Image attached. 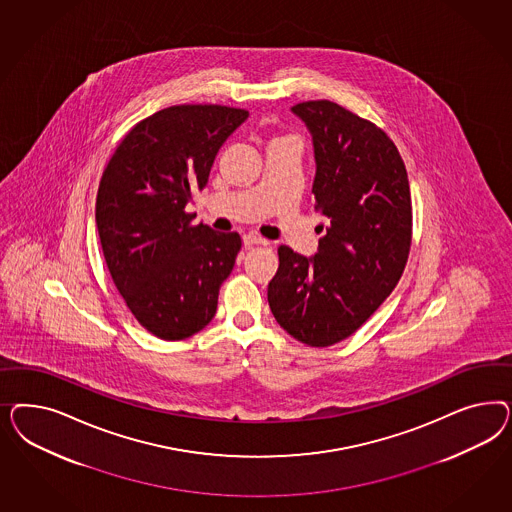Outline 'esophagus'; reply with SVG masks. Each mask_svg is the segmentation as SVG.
Listing matches in <instances>:
<instances>
[{
  "label": "esophagus",
  "mask_w": 512,
  "mask_h": 512,
  "mask_svg": "<svg viewBox=\"0 0 512 512\" xmlns=\"http://www.w3.org/2000/svg\"><path fill=\"white\" fill-rule=\"evenodd\" d=\"M266 244H268V240H264L259 234H244V246H246V248H251V246H266Z\"/></svg>",
  "instance_id": "1"
}]
</instances>
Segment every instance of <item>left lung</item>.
I'll return each instance as SVG.
<instances>
[{
  "instance_id": "8db88e82",
  "label": "left lung",
  "mask_w": 512,
  "mask_h": 512,
  "mask_svg": "<svg viewBox=\"0 0 512 512\" xmlns=\"http://www.w3.org/2000/svg\"><path fill=\"white\" fill-rule=\"evenodd\" d=\"M293 112L313 137L311 193L326 233L313 257L279 246L268 304L295 340L328 347L357 332L402 278L411 191L402 155L381 127L326 99Z\"/></svg>"
}]
</instances>
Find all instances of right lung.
Here are the masks:
<instances>
[{
    "label": "right lung",
    "instance_id": "add662e5",
    "mask_svg": "<svg viewBox=\"0 0 512 512\" xmlns=\"http://www.w3.org/2000/svg\"><path fill=\"white\" fill-rule=\"evenodd\" d=\"M249 112L174 105L135 125L105 167L95 221L110 276L135 319L157 338L186 340L208 325L242 248L187 214L221 144Z\"/></svg>",
    "mask_w": 512,
    "mask_h": 512
}]
</instances>
